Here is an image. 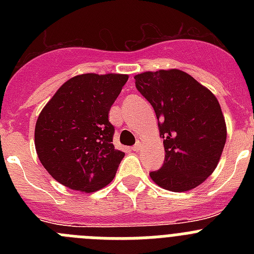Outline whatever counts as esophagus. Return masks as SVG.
Instances as JSON below:
<instances>
[{"mask_svg": "<svg viewBox=\"0 0 254 254\" xmlns=\"http://www.w3.org/2000/svg\"><path fill=\"white\" fill-rule=\"evenodd\" d=\"M142 142H143L142 140H138L137 142H136V145H134V146L132 147V150H133V151H140L141 147H142Z\"/></svg>", "mask_w": 254, "mask_h": 254, "instance_id": "esophagus-1", "label": "esophagus"}]
</instances>
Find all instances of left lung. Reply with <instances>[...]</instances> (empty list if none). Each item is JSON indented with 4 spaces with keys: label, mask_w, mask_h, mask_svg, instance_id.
<instances>
[{
    "label": "left lung",
    "mask_w": 254,
    "mask_h": 254,
    "mask_svg": "<svg viewBox=\"0 0 254 254\" xmlns=\"http://www.w3.org/2000/svg\"><path fill=\"white\" fill-rule=\"evenodd\" d=\"M136 87L154 108L165 160L152 181L164 190H193L212 174L226 141V125L216 96L181 69L146 71Z\"/></svg>",
    "instance_id": "1"
}]
</instances>
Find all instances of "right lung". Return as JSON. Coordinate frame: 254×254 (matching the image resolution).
Returning <instances> with one entry per match:
<instances>
[{"label":"right lung","mask_w":254,"mask_h":254,"mask_svg":"<svg viewBox=\"0 0 254 254\" xmlns=\"http://www.w3.org/2000/svg\"><path fill=\"white\" fill-rule=\"evenodd\" d=\"M127 80L122 73L77 75L40 112L34 133L38 158L64 187L91 193L113 181L125 152L114 149L108 114Z\"/></svg>","instance_id":"1"}]
</instances>
